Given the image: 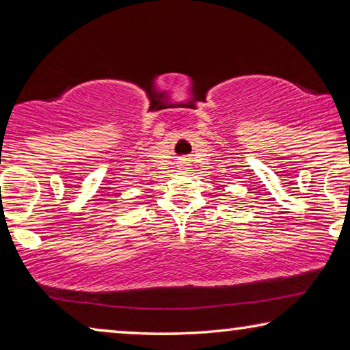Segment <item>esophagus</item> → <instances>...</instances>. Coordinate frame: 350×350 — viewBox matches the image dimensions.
<instances>
[{
    "mask_svg": "<svg viewBox=\"0 0 350 350\" xmlns=\"http://www.w3.org/2000/svg\"><path fill=\"white\" fill-rule=\"evenodd\" d=\"M177 168L179 170H187L188 168V162H187V159H180L179 162H177Z\"/></svg>",
    "mask_w": 350,
    "mask_h": 350,
    "instance_id": "1",
    "label": "esophagus"
}]
</instances>
